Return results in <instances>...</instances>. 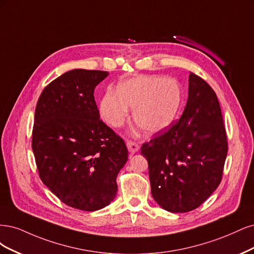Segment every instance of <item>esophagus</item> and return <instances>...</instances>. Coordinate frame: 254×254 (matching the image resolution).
<instances>
[{
    "label": "esophagus",
    "instance_id": "1",
    "mask_svg": "<svg viewBox=\"0 0 254 254\" xmlns=\"http://www.w3.org/2000/svg\"><path fill=\"white\" fill-rule=\"evenodd\" d=\"M127 150L129 153H136L139 151V144L134 141H127Z\"/></svg>",
    "mask_w": 254,
    "mask_h": 254
}]
</instances>
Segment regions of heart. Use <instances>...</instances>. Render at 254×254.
Masks as SVG:
<instances>
[{"instance_id": "1", "label": "heart", "mask_w": 254, "mask_h": 254, "mask_svg": "<svg viewBox=\"0 0 254 254\" xmlns=\"http://www.w3.org/2000/svg\"><path fill=\"white\" fill-rule=\"evenodd\" d=\"M183 94L174 79L160 76H139L120 82L117 92L108 89L99 103L101 118L114 127L125 124L128 109L143 133L157 134L176 120Z\"/></svg>"}]
</instances>
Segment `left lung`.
<instances>
[{
  "instance_id": "8db88e82",
  "label": "left lung",
  "mask_w": 254,
  "mask_h": 254,
  "mask_svg": "<svg viewBox=\"0 0 254 254\" xmlns=\"http://www.w3.org/2000/svg\"><path fill=\"white\" fill-rule=\"evenodd\" d=\"M228 152L226 129L213 89L190 72L182 117L168 132L141 146L153 198L173 213L198 208L222 181Z\"/></svg>"
}]
</instances>
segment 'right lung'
I'll return each instance as SVG.
<instances>
[{
    "mask_svg": "<svg viewBox=\"0 0 254 254\" xmlns=\"http://www.w3.org/2000/svg\"><path fill=\"white\" fill-rule=\"evenodd\" d=\"M108 71L72 69L40 95L32 151L41 181L65 204L97 211L114 200L127 161L125 141L100 120L95 87Z\"/></svg>",
    "mask_w": 254,
    "mask_h": 254,
    "instance_id": "right-lung-1",
    "label": "right lung"
}]
</instances>
